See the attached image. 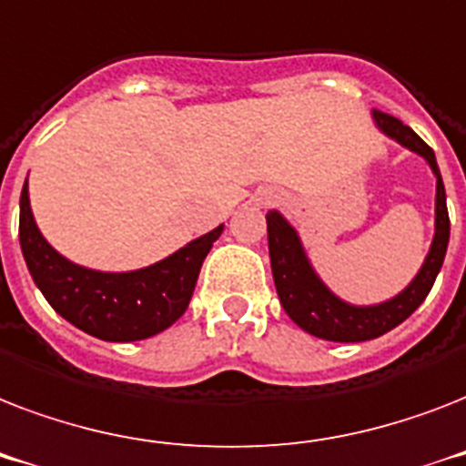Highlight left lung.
I'll use <instances>...</instances> for the list:
<instances>
[{
    "mask_svg": "<svg viewBox=\"0 0 466 466\" xmlns=\"http://www.w3.org/2000/svg\"><path fill=\"white\" fill-rule=\"evenodd\" d=\"M377 127L384 135H390L399 145H404L411 152L420 155L431 164L433 174L438 176V193H435V237L433 247L428 251L426 263L420 266L419 276L404 292L390 302L375 307H353L340 302L329 288L317 278L307 261L298 232L292 229L280 212H268V251L273 280H276L280 305L288 311V317L305 329L307 333L324 340H339V343H360L382 336L399 326L419 309L420 302L428 298L435 278L441 273L445 251L450 241V218L448 203H445V186H442L441 168L435 161V152L413 133L411 127L390 113L372 111Z\"/></svg>",
    "mask_w": 466,
    "mask_h": 466,
    "instance_id": "obj_1",
    "label": "left lung"
}]
</instances>
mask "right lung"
I'll return each mask as SVG.
<instances>
[{"instance_id":"1","label":"right lung","mask_w":466,"mask_h":466,"mask_svg":"<svg viewBox=\"0 0 466 466\" xmlns=\"http://www.w3.org/2000/svg\"><path fill=\"white\" fill-rule=\"evenodd\" d=\"M222 225L164 261L133 273H101L67 261L35 227L28 183L21 190L18 241L33 280L60 317L101 340H142L181 317Z\"/></svg>"}]
</instances>
